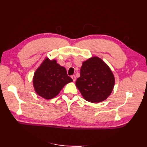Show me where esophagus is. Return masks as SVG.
<instances>
[{
  "label": "esophagus",
  "instance_id": "esophagus-1",
  "mask_svg": "<svg viewBox=\"0 0 147 147\" xmlns=\"http://www.w3.org/2000/svg\"><path fill=\"white\" fill-rule=\"evenodd\" d=\"M71 78L73 79V82H75V81H76V76H75V75H73V76H71Z\"/></svg>",
  "mask_w": 147,
  "mask_h": 147
}]
</instances>
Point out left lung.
<instances>
[{
    "mask_svg": "<svg viewBox=\"0 0 147 147\" xmlns=\"http://www.w3.org/2000/svg\"><path fill=\"white\" fill-rule=\"evenodd\" d=\"M115 78L111 69L98 57L83 62L76 85L86 101L98 103L111 94Z\"/></svg>",
    "mask_w": 147,
    "mask_h": 147,
    "instance_id": "obj_1",
    "label": "left lung"
}]
</instances>
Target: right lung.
I'll return each instance as SVG.
<instances>
[{
	"instance_id": "1",
	"label": "right lung",
	"mask_w": 147,
	"mask_h": 147,
	"mask_svg": "<svg viewBox=\"0 0 147 147\" xmlns=\"http://www.w3.org/2000/svg\"><path fill=\"white\" fill-rule=\"evenodd\" d=\"M73 82L67 76L65 68L54 59L46 58L33 76V83L36 93L43 98L49 100L57 96L63 87Z\"/></svg>"
}]
</instances>
